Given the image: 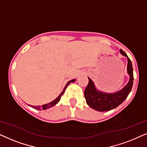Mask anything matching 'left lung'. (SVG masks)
<instances>
[{"label": "left lung", "instance_id": "obj_1", "mask_svg": "<svg viewBox=\"0 0 147 147\" xmlns=\"http://www.w3.org/2000/svg\"><path fill=\"white\" fill-rule=\"evenodd\" d=\"M120 51L122 55L127 57V72L130 76L129 82L121 90L111 94L100 92L96 89L94 82L88 78L89 82L84 91V96L88 105L97 111H109L118 107L126 100L132 90L134 80L132 62L125 52L122 49Z\"/></svg>", "mask_w": 147, "mask_h": 147}]
</instances>
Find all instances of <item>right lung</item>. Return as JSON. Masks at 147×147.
<instances>
[{
    "instance_id": "right-lung-1",
    "label": "right lung",
    "mask_w": 147,
    "mask_h": 147,
    "mask_svg": "<svg viewBox=\"0 0 147 147\" xmlns=\"http://www.w3.org/2000/svg\"><path fill=\"white\" fill-rule=\"evenodd\" d=\"M76 81V80L74 79V80H70L69 82H68L67 83V84H66L65 85V88H64V89H63V92H61V94H60V95L58 96V97L56 98L55 100H54L53 102H50V103H49V104H44V105H43V106H31V105H29L30 106H31V107H32V108H35V109H37V110H47V109H48V108H51V107H53V106H55L56 104H57L58 102H59V101L60 100V99H61V96L63 95V93H64V92H65V89H66V88H67V86L69 85V83H71V82H74Z\"/></svg>"
}]
</instances>
